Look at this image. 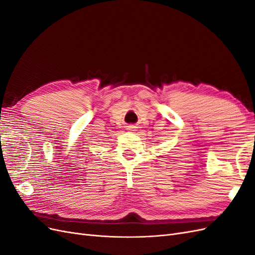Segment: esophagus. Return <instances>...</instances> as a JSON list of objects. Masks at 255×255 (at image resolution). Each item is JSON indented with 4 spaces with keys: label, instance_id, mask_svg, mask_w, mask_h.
Wrapping results in <instances>:
<instances>
[{
    "label": "esophagus",
    "instance_id": "obj_1",
    "mask_svg": "<svg viewBox=\"0 0 255 255\" xmlns=\"http://www.w3.org/2000/svg\"><path fill=\"white\" fill-rule=\"evenodd\" d=\"M128 130H130V132H134V130H136V127L129 126V127H128Z\"/></svg>",
    "mask_w": 255,
    "mask_h": 255
}]
</instances>
